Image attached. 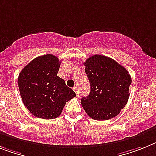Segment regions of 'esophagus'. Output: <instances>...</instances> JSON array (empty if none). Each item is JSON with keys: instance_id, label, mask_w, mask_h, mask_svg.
I'll use <instances>...</instances> for the list:
<instances>
[{"instance_id": "esophagus-1", "label": "esophagus", "mask_w": 156, "mask_h": 156, "mask_svg": "<svg viewBox=\"0 0 156 156\" xmlns=\"http://www.w3.org/2000/svg\"><path fill=\"white\" fill-rule=\"evenodd\" d=\"M73 90H74V92H75L76 94V96H79V90H78V88H77L76 87H75L74 88H73Z\"/></svg>"}]
</instances>
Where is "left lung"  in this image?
<instances>
[{"instance_id":"1","label":"left lung","mask_w":156,"mask_h":156,"mask_svg":"<svg viewBox=\"0 0 156 156\" xmlns=\"http://www.w3.org/2000/svg\"><path fill=\"white\" fill-rule=\"evenodd\" d=\"M91 84L81 104L87 115L96 120L116 116L127 104L132 78L127 69L113 59L94 55L83 63Z\"/></svg>"}]
</instances>
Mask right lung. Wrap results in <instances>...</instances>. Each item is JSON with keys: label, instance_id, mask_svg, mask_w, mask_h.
<instances>
[{"label": "right lung", "instance_id": "add662e5", "mask_svg": "<svg viewBox=\"0 0 156 156\" xmlns=\"http://www.w3.org/2000/svg\"><path fill=\"white\" fill-rule=\"evenodd\" d=\"M61 61L52 54L35 58L21 70L18 87L24 106L33 115L44 119L61 114L66 102L76 96L57 76Z\"/></svg>", "mask_w": 156, "mask_h": 156}]
</instances>
